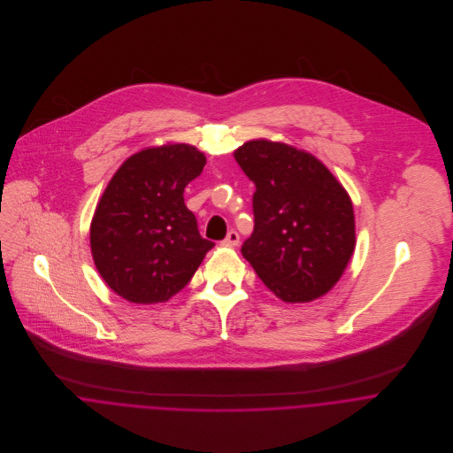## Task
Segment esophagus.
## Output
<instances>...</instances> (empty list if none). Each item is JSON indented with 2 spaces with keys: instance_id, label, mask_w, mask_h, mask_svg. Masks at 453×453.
<instances>
[{
  "instance_id": "obj_1",
  "label": "esophagus",
  "mask_w": 453,
  "mask_h": 453,
  "mask_svg": "<svg viewBox=\"0 0 453 453\" xmlns=\"http://www.w3.org/2000/svg\"><path fill=\"white\" fill-rule=\"evenodd\" d=\"M239 242H241V237L235 230H230L223 241V244H226V246H239Z\"/></svg>"
}]
</instances>
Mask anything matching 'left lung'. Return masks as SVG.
<instances>
[{
	"mask_svg": "<svg viewBox=\"0 0 453 453\" xmlns=\"http://www.w3.org/2000/svg\"><path fill=\"white\" fill-rule=\"evenodd\" d=\"M234 157L257 187L242 257L282 302L323 296L356 248L350 196L316 157L289 144L255 139Z\"/></svg>",
	"mask_w": 453,
	"mask_h": 453,
	"instance_id": "1",
	"label": "left lung"
}]
</instances>
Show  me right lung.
<instances>
[{
  "instance_id": "obj_1",
  "label": "right lung",
  "mask_w": 453,
  "mask_h": 453,
  "mask_svg": "<svg viewBox=\"0 0 453 453\" xmlns=\"http://www.w3.org/2000/svg\"><path fill=\"white\" fill-rule=\"evenodd\" d=\"M205 157L190 144L129 157L101 196L90 250L104 282L132 303H160L194 277L214 242L202 239L183 192Z\"/></svg>"
}]
</instances>
